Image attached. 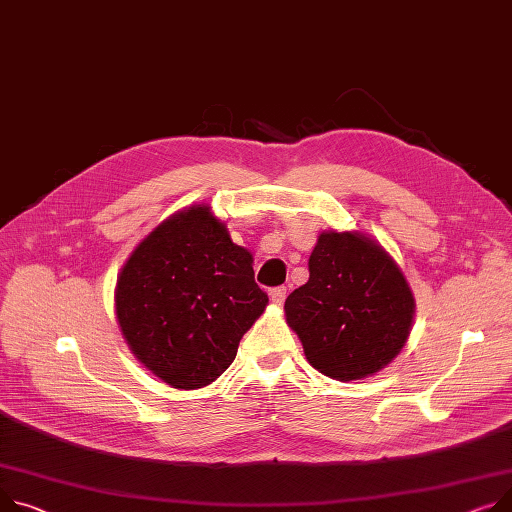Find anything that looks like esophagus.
Listing matches in <instances>:
<instances>
[{
  "mask_svg": "<svg viewBox=\"0 0 512 512\" xmlns=\"http://www.w3.org/2000/svg\"><path fill=\"white\" fill-rule=\"evenodd\" d=\"M269 298H271V302L274 304H284V300H286V288L284 286H280V288H274L269 292Z\"/></svg>",
  "mask_w": 512,
  "mask_h": 512,
  "instance_id": "obj_1",
  "label": "esophagus"
}]
</instances>
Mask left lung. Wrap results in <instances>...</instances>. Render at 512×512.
<instances>
[{
  "instance_id": "obj_1",
  "label": "left lung",
  "mask_w": 512,
  "mask_h": 512,
  "mask_svg": "<svg viewBox=\"0 0 512 512\" xmlns=\"http://www.w3.org/2000/svg\"><path fill=\"white\" fill-rule=\"evenodd\" d=\"M309 271L284 304L309 364L344 383L391 364L410 337L416 300L385 247L360 230H325Z\"/></svg>"
}]
</instances>
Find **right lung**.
<instances>
[{"mask_svg":"<svg viewBox=\"0 0 512 512\" xmlns=\"http://www.w3.org/2000/svg\"><path fill=\"white\" fill-rule=\"evenodd\" d=\"M269 298L253 255L208 203L162 220L123 263L115 315L131 354L173 389L212 385Z\"/></svg>","mask_w":512,"mask_h":512,"instance_id":"right-lung-1","label":"right lung"}]
</instances>
